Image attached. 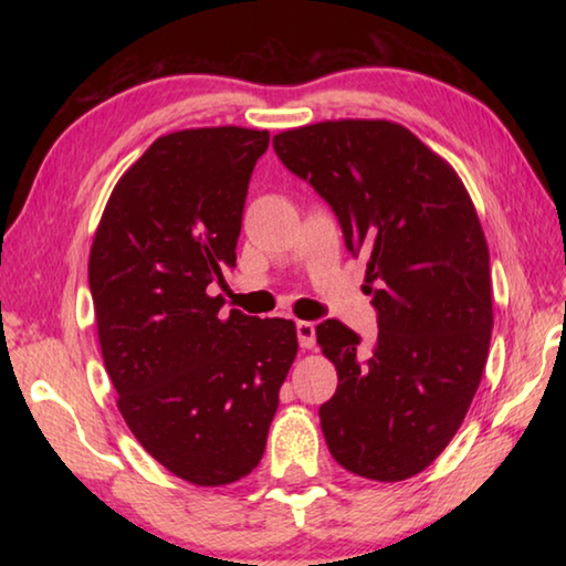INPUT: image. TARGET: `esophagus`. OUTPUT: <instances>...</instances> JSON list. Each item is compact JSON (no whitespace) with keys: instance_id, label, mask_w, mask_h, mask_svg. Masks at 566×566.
I'll return each instance as SVG.
<instances>
[{"instance_id":"1","label":"esophagus","mask_w":566,"mask_h":566,"mask_svg":"<svg viewBox=\"0 0 566 566\" xmlns=\"http://www.w3.org/2000/svg\"><path fill=\"white\" fill-rule=\"evenodd\" d=\"M296 329V339H300V347L302 349H312L314 344H317V334H314V324L312 322H304L300 319L294 324Z\"/></svg>"}]
</instances>
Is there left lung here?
Masks as SVG:
<instances>
[{
  "label": "left lung",
  "instance_id": "left-lung-1",
  "mask_svg": "<svg viewBox=\"0 0 566 566\" xmlns=\"http://www.w3.org/2000/svg\"><path fill=\"white\" fill-rule=\"evenodd\" d=\"M272 145L332 207L344 247L369 254L375 344L361 347L337 319L317 324L339 377L319 407L329 452L377 482L415 476L452 442L490 352V249L472 199L454 169L395 122L310 124Z\"/></svg>",
  "mask_w": 566,
  "mask_h": 566
}]
</instances>
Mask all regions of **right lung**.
Listing matches in <instances>:
<instances>
[{
  "mask_svg": "<svg viewBox=\"0 0 566 566\" xmlns=\"http://www.w3.org/2000/svg\"><path fill=\"white\" fill-rule=\"evenodd\" d=\"M270 132L159 137L114 187L90 254L102 357L124 421L171 474L232 484L260 464L296 357L290 319L222 312L252 169Z\"/></svg>",
  "mask_w": 566,
  "mask_h": 566,
  "instance_id": "add662e5",
  "label": "right lung"
}]
</instances>
